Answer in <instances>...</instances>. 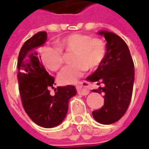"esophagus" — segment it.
<instances>
[{
	"mask_svg": "<svg viewBox=\"0 0 149 149\" xmlns=\"http://www.w3.org/2000/svg\"><path fill=\"white\" fill-rule=\"evenodd\" d=\"M89 83H87L86 81H83L79 83V84L77 86L78 88V93L82 95H86L90 92L89 90Z\"/></svg>",
	"mask_w": 149,
	"mask_h": 149,
	"instance_id": "esophagus-1",
	"label": "esophagus"
}]
</instances>
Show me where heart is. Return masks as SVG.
I'll use <instances>...</instances> for the list:
<instances>
[{"label":"heart","instance_id":"b5f03b06","mask_svg":"<svg viewBox=\"0 0 149 149\" xmlns=\"http://www.w3.org/2000/svg\"><path fill=\"white\" fill-rule=\"evenodd\" d=\"M58 45L62 50L73 53L70 58L73 64L65 67L58 74V80L63 84L76 83L86 69H96L106 55V43L103 39L92 38L86 34H70L60 39ZM60 49L46 46L41 49L43 64L52 71L58 70L63 66V55Z\"/></svg>","mask_w":149,"mask_h":149}]
</instances>
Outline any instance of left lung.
Here are the masks:
<instances>
[{
	"mask_svg": "<svg viewBox=\"0 0 149 149\" xmlns=\"http://www.w3.org/2000/svg\"><path fill=\"white\" fill-rule=\"evenodd\" d=\"M98 34L106 40V55L86 79L102 85L93 92L105 94L103 106L92 111L94 119L102 124H111L120 120L129 106L135 77L134 63L127 45L120 36L107 30Z\"/></svg>",
	"mask_w": 149,
	"mask_h": 149,
	"instance_id": "obj_1",
	"label": "left lung"
}]
</instances>
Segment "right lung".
<instances>
[{"label":"right lung","mask_w":149,"mask_h":149,"mask_svg":"<svg viewBox=\"0 0 149 149\" xmlns=\"http://www.w3.org/2000/svg\"><path fill=\"white\" fill-rule=\"evenodd\" d=\"M47 41V33H37L28 39L20 50L17 60L19 91L23 107L31 120L39 126L50 128L63 122L68 111L70 99L77 93L71 85L58 86L54 94V79L41 63L36 49Z\"/></svg>","instance_id":"add662e5"}]
</instances>
